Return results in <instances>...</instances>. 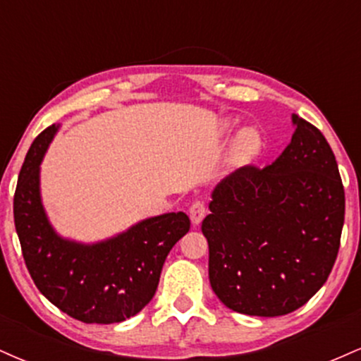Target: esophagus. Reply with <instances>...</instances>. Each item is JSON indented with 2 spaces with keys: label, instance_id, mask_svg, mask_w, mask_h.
<instances>
[{
  "label": "esophagus",
  "instance_id": "1",
  "mask_svg": "<svg viewBox=\"0 0 361 361\" xmlns=\"http://www.w3.org/2000/svg\"><path fill=\"white\" fill-rule=\"evenodd\" d=\"M205 212H207L205 202L204 200H195L192 207H190V219H192V222L195 224V226L204 221Z\"/></svg>",
  "mask_w": 361,
  "mask_h": 361
}]
</instances>
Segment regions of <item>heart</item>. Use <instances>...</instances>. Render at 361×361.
Masks as SVG:
<instances>
[{"label": "heart", "instance_id": "b5f03b06", "mask_svg": "<svg viewBox=\"0 0 361 361\" xmlns=\"http://www.w3.org/2000/svg\"><path fill=\"white\" fill-rule=\"evenodd\" d=\"M259 149V137L256 132L246 130L239 135L238 142H235V154L239 157H250Z\"/></svg>", "mask_w": 361, "mask_h": 361}]
</instances>
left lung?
I'll list each match as a JSON object with an SVG mask.
<instances>
[{"label":"left lung","mask_w":361,"mask_h":361,"mask_svg":"<svg viewBox=\"0 0 361 361\" xmlns=\"http://www.w3.org/2000/svg\"><path fill=\"white\" fill-rule=\"evenodd\" d=\"M293 123L279 159L226 178L202 222L212 290L247 316L302 307L326 283L341 243L345 188L336 157L316 126L297 115Z\"/></svg>","instance_id":"8db88e82"}]
</instances>
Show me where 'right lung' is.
<instances>
[{"label": "right lung", "mask_w": 361, "mask_h": 361, "mask_svg": "<svg viewBox=\"0 0 361 361\" xmlns=\"http://www.w3.org/2000/svg\"><path fill=\"white\" fill-rule=\"evenodd\" d=\"M56 130L54 123L37 135L16 183L13 217L25 264L40 293L68 316L86 324L122 322L154 297L164 259L190 231V219L164 214L93 246L61 239L39 193V164Z\"/></svg>", "instance_id": "1"}]
</instances>
